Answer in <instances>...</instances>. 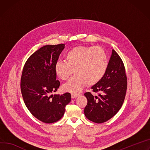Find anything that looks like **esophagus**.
<instances>
[{"instance_id":"34e87169","label":"esophagus","mask_w":150,"mask_h":150,"mask_svg":"<svg viewBox=\"0 0 150 150\" xmlns=\"http://www.w3.org/2000/svg\"><path fill=\"white\" fill-rule=\"evenodd\" d=\"M78 96V95H76V94H72V95H71V97L72 99H75Z\"/></svg>"}]
</instances>
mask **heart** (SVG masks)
<instances>
[{
  "label": "heart",
  "mask_w": 150,
  "mask_h": 150,
  "mask_svg": "<svg viewBox=\"0 0 150 150\" xmlns=\"http://www.w3.org/2000/svg\"><path fill=\"white\" fill-rule=\"evenodd\" d=\"M65 57L66 62L58 60L54 66L56 75L63 81L69 79L75 70L76 75L62 87L65 92L77 94L87 84H96L108 69L107 54L100 47H76L68 51Z\"/></svg>",
  "instance_id": "heart-1"
}]
</instances>
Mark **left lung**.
Masks as SVG:
<instances>
[{
  "label": "left lung",
  "instance_id": "obj_1",
  "mask_svg": "<svg viewBox=\"0 0 150 150\" xmlns=\"http://www.w3.org/2000/svg\"><path fill=\"white\" fill-rule=\"evenodd\" d=\"M127 87V76L123 62L117 52L112 50L105 75L92 86L94 96L90 92L84 93L87 104L84 114L89 120L102 123L114 117L124 102Z\"/></svg>",
  "mask_w": 150,
  "mask_h": 150
}]
</instances>
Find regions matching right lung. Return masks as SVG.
<instances>
[{
	"mask_svg": "<svg viewBox=\"0 0 150 150\" xmlns=\"http://www.w3.org/2000/svg\"><path fill=\"white\" fill-rule=\"evenodd\" d=\"M64 48L63 44L44 46L32 54L23 69L20 87L25 105L35 118L45 123L60 120L71 100L69 93L51 94L60 86L54 66Z\"/></svg>",
	"mask_w": 150,
	"mask_h": 150,
	"instance_id": "1",
	"label": "right lung"
}]
</instances>
